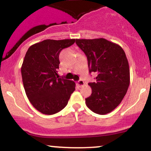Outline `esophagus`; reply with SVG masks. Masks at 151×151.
Listing matches in <instances>:
<instances>
[{
	"label": "esophagus",
	"mask_w": 151,
	"mask_h": 151,
	"mask_svg": "<svg viewBox=\"0 0 151 151\" xmlns=\"http://www.w3.org/2000/svg\"><path fill=\"white\" fill-rule=\"evenodd\" d=\"M84 80H82V79H79V80L77 81V85L80 86V87L81 86H84Z\"/></svg>",
	"instance_id": "obj_1"
}]
</instances>
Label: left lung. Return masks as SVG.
<instances>
[{
    "label": "left lung",
    "instance_id": "left-lung-1",
    "mask_svg": "<svg viewBox=\"0 0 151 151\" xmlns=\"http://www.w3.org/2000/svg\"><path fill=\"white\" fill-rule=\"evenodd\" d=\"M76 43L87 58L89 72L97 76L90 82L91 94L85 99L94 113L106 114L120 104L130 83L129 62L121 46L104 38L77 39Z\"/></svg>",
    "mask_w": 151,
    "mask_h": 151
}]
</instances>
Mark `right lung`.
Segmentation results:
<instances>
[{"mask_svg":"<svg viewBox=\"0 0 151 151\" xmlns=\"http://www.w3.org/2000/svg\"><path fill=\"white\" fill-rule=\"evenodd\" d=\"M75 39L45 40L27 50L21 67L26 95L32 105L46 115H52L67 106L75 90V83L59 78L60 52L73 45Z\"/></svg>","mask_w":151,"mask_h":151,"instance_id":"right-lung-1","label":"right lung"}]
</instances>
